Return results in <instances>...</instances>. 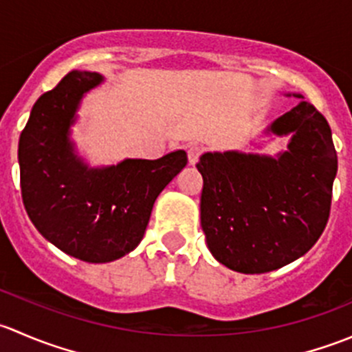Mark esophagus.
<instances>
[{
	"instance_id": "34e87169",
	"label": "esophagus",
	"mask_w": 352,
	"mask_h": 352,
	"mask_svg": "<svg viewBox=\"0 0 352 352\" xmlns=\"http://www.w3.org/2000/svg\"><path fill=\"white\" fill-rule=\"evenodd\" d=\"M202 151H204V148L199 146V144H192V146L189 148V151H187V156H189L190 165H196V163L199 162V156L202 155Z\"/></svg>"
}]
</instances>
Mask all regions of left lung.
Listing matches in <instances>:
<instances>
[{
    "instance_id": "1",
    "label": "left lung",
    "mask_w": 352,
    "mask_h": 352,
    "mask_svg": "<svg viewBox=\"0 0 352 352\" xmlns=\"http://www.w3.org/2000/svg\"><path fill=\"white\" fill-rule=\"evenodd\" d=\"M265 134L289 136L286 151H214L196 165L204 180L201 226L209 252L243 274L276 271L314 247L327 225L337 175L332 131L308 102L278 117Z\"/></svg>"
}]
</instances>
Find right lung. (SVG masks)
<instances>
[{"label":"right lung","mask_w":352,"mask_h":352,"mask_svg":"<svg viewBox=\"0 0 352 352\" xmlns=\"http://www.w3.org/2000/svg\"><path fill=\"white\" fill-rule=\"evenodd\" d=\"M104 83L71 71L32 107L20 134L23 206L35 228L65 254L91 264L124 257L143 240L156 197L187 165L184 150L158 160L90 166L71 140L85 94Z\"/></svg>","instance_id":"add662e5"}]
</instances>
